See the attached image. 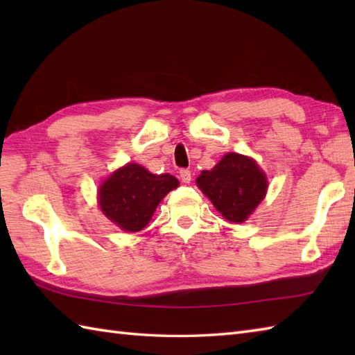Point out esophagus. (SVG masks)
<instances>
[{
  "instance_id": "esophagus-1",
  "label": "esophagus",
  "mask_w": 355,
  "mask_h": 355,
  "mask_svg": "<svg viewBox=\"0 0 355 355\" xmlns=\"http://www.w3.org/2000/svg\"><path fill=\"white\" fill-rule=\"evenodd\" d=\"M180 178H182L183 183H191L192 173L189 169H180Z\"/></svg>"
}]
</instances>
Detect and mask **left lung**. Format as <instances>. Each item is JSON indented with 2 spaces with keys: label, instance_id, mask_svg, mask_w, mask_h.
<instances>
[{
  "label": "left lung",
  "instance_id": "1",
  "mask_svg": "<svg viewBox=\"0 0 355 355\" xmlns=\"http://www.w3.org/2000/svg\"><path fill=\"white\" fill-rule=\"evenodd\" d=\"M197 184L232 223L245 221L267 191V178L256 162L235 153L225 154L212 171H202Z\"/></svg>",
  "mask_w": 355,
  "mask_h": 355
}]
</instances>
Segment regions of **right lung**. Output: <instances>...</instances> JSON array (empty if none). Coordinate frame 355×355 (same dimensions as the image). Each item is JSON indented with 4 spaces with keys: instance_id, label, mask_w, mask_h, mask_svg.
Segmentation results:
<instances>
[{
    "instance_id": "add662e5",
    "label": "right lung",
    "mask_w": 355,
    "mask_h": 355,
    "mask_svg": "<svg viewBox=\"0 0 355 355\" xmlns=\"http://www.w3.org/2000/svg\"><path fill=\"white\" fill-rule=\"evenodd\" d=\"M177 186L178 180L169 173L154 175L139 164L128 163L101 186L99 205L120 229L139 232L149 223L164 195Z\"/></svg>"
}]
</instances>
